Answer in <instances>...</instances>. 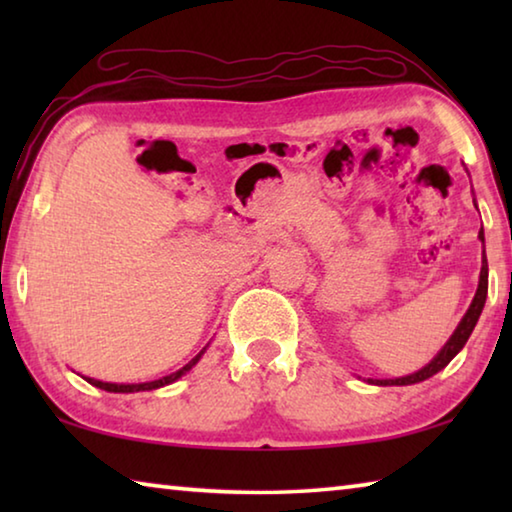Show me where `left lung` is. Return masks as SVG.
<instances>
[{
    "mask_svg": "<svg viewBox=\"0 0 512 512\" xmlns=\"http://www.w3.org/2000/svg\"><path fill=\"white\" fill-rule=\"evenodd\" d=\"M476 205V203H474ZM479 239L481 244L485 241L483 237V228L479 232ZM485 298H488V259H485V248H483V262H481V275H479V289L474 293V300L470 309L465 311V316L461 318V323L454 329V334L449 336V341L443 345V350H440L436 357H433L427 366L420 368L418 372H413V375H406V377H397V379H368L370 384H377V386H409V384H418V381H424L436 375V372L443 370L449 361H452L458 352L463 350V345L470 339L472 329L476 325V320H479L483 305H485Z\"/></svg>",
    "mask_w": 512,
    "mask_h": 512,
    "instance_id": "1",
    "label": "left lung"
}]
</instances>
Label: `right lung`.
Wrapping results in <instances>:
<instances>
[{"label": "right lung", "instance_id": "obj_1", "mask_svg": "<svg viewBox=\"0 0 512 512\" xmlns=\"http://www.w3.org/2000/svg\"><path fill=\"white\" fill-rule=\"evenodd\" d=\"M203 352H205V348L196 354V357L187 363V366H183L180 370H176V372H171V375H167V377H162V379H155V381H144V384H110V381H99V379H92V377H85V381H90L92 386H97V388H101V391H108V393H140V391H155V388H162V386H167V384H173V381L176 379H180L185 375V372H189L192 370L196 363H198V359L203 357Z\"/></svg>", "mask_w": 512, "mask_h": 512}]
</instances>
